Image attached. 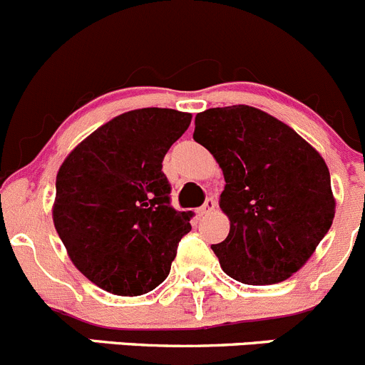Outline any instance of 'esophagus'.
I'll return each mask as SVG.
<instances>
[{"label": "esophagus", "mask_w": 365, "mask_h": 365, "mask_svg": "<svg viewBox=\"0 0 365 365\" xmlns=\"http://www.w3.org/2000/svg\"><path fill=\"white\" fill-rule=\"evenodd\" d=\"M215 207H217V203H215L214 197H208V200L205 201L203 207L197 208V215H207V214H210V212L215 210Z\"/></svg>", "instance_id": "esophagus-1"}]
</instances>
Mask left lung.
I'll use <instances>...</instances> for the list:
<instances>
[{"mask_svg":"<svg viewBox=\"0 0 365 365\" xmlns=\"http://www.w3.org/2000/svg\"><path fill=\"white\" fill-rule=\"evenodd\" d=\"M192 137L226 182L219 207L230 233L212 246L222 271L247 285L291 278L335 217L324 158L291 126L247 105L200 112Z\"/></svg>","mask_w":365,"mask_h":365,"instance_id":"obj_1","label":"left lung"}]
</instances>
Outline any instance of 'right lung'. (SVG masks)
<instances>
[{"label": "right lung", "mask_w": 365, "mask_h": 365, "mask_svg": "<svg viewBox=\"0 0 365 365\" xmlns=\"http://www.w3.org/2000/svg\"><path fill=\"white\" fill-rule=\"evenodd\" d=\"M192 114L137 108L85 137L56 173L53 225L74 267L103 291L140 296L168 278L192 212L169 201L162 160Z\"/></svg>", "instance_id": "1"}]
</instances>
